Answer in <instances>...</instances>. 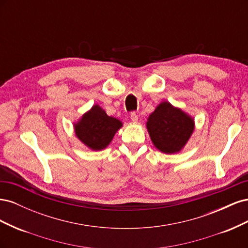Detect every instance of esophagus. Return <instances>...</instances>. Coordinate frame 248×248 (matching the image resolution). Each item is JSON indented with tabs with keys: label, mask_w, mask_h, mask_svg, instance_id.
I'll return each mask as SVG.
<instances>
[{
	"label": "esophagus",
	"mask_w": 248,
	"mask_h": 248,
	"mask_svg": "<svg viewBox=\"0 0 248 248\" xmlns=\"http://www.w3.org/2000/svg\"><path fill=\"white\" fill-rule=\"evenodd\" d=\"M130 119H131V121L133 123H137L138 120H139V117H138V115L136 114V112H131V114H130Z\"/></svg>",
	"instance_id": "34e87169"
}]
</instances>
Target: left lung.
Segmentation results:
<instances>
[{
  "instance_id": "left-lung-1",
  "label": "left lung",
  "mask_w": 248,
  "mask_h": 248,
  "mask_svg": "<svg viewBox=\"0 0 248 248\" xmlns=\"http://www.w3.org/2000/svg\"><path fill=\"white\" fill-rule=\"evenodd\" d=\"M146 126L154 147L164 154L181 152L196 127L190 115L169 101L156 107L148 117Z\"/></svg>"
}]
</instances>
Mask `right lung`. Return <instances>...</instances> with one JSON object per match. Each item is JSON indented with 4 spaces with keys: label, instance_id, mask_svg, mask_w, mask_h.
I'll return each mask as SVG.
<instances>
[{
    "label": "right lung",
    "instance_id": "add662e5",
    "mask_svg": "<svg viewBox=\"0 0 248 248\" xmlns=\"http://www.w3.org/2000/svg\"><path fill=\"white\" fill-rule=\"evenodd\" d=\"M122 127V121L108 116L106 110L98 104H94L73 123L77 138L92 151L106 149L114 139L116 132Z\"/></svg>",
    "mask_w": 248,
    "mask_h": 248
}]
</instances>
